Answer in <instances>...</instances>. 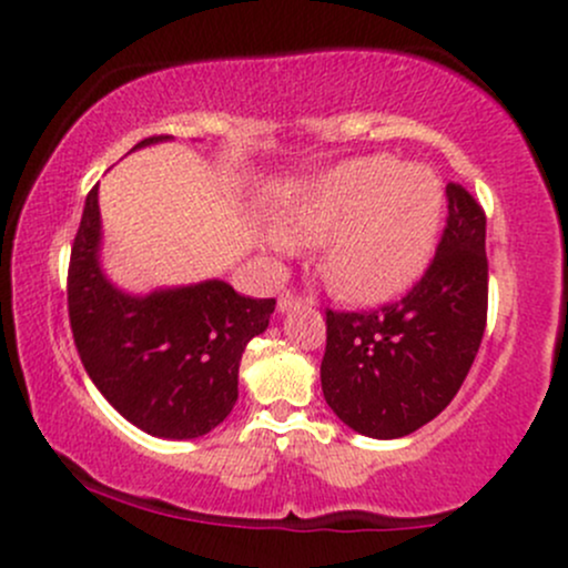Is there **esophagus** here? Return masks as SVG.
<instances>
[{
    "label": "esophagus",
    "mask_w": 568,
    "mask_h": 568,
    "mask_svg": "<svg viewBox=\"0 0 568 568\" xmlns=\"http://www.w3.org/2000/svg\"><path fill=\"white\" fill-rule=\"evenodd\" d=\"M302 304H312V302H310V298L296 296V293H293V291H283V293H280V298H277V312L298 310V306H302Z\"/></svg>",
    "instance_id": "esophagus-1"
}]
</instances>
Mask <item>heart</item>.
<instances>
[{
    "instance_id": "heart-1",
    "label": "heart",
    "mask_w": 568,
    "mask_h": 568,
    "mask_svg": "<svg viewBox=\"0 0 568 568\" xmlns=\"http://www.w3.org/2000/svg\"><path fill=\"white\" fill-rule=\"evenodd\" d=\"M443 184L427 165H400L393 154L344 162L288 207L275 251L317 247L328 288L349 298L393 296L425 270L438 243Z\"/></svg>"
}]
</instances>
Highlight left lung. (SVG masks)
Returning <instances> with one entry per match:
<instances>
[{"label": "left lung", "mask_w": 568, "mask_h": 568, "mask_svg": "<svg viewBox=\"0 0 568 568\" xmlns=\"http://www.w3.org/2000/svg\"><path fill=\"white\" fill-rule=\"evenodd\" d=\"M448 219L427 272L406 296L366 312H325V403L368 438H403L459 393L488 310L486 213L448 184Z\"/></svg>", "instance_id": "left-lung-1"}]
</instances>
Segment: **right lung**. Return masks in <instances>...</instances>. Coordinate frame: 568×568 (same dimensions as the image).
<instances>
[{
    "label": "right lung",
    "mask_w": 568,
    "mask_h": 568,
    "mask_svg": "<svg viewBox=\"0 0 568 568\" xmlns=\"http://www.w3.org/2000/svg\"><path fill=\"white\" fill-rule=\"evenodd\" d=\"M152 135L135 143L168 141ZM98 184L84 200L69 262V323L88 376L112 406L154 438L211 433L237 403V371L253 336L264 334L275 298L240 296L224 280L146 296L103 275Z\"/></svg>",
    "instance_id": "1"
}]
</instances>
